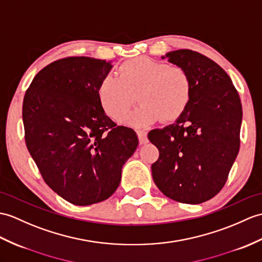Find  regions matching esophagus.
<instances>
[{
  "mask_svg": "<svg viewBox=\"0 0 262 262\" xmlns=\"http://www.w3.org/2000/svg\"><path fill=\"white\" fill-rule=\"evenodd\" d=\"M137 136H138V139H139V144L141 145H144L148 142L147 139V133H146L145 130H137Z\"/></svg>",
  "mask_w": 262,
  "mask_h": 262,
  "instance_id": "obj_1",
  "label": "esophagus"
}]
</instances>
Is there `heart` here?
<instances>
[{"label":"heart","instance_id":"obj_1","mask_svg":"<svg viewBox=\"0 0 262 262\" xmlns=\"http://www.w3.org/2000/svg\"><path fill=\"white\" fill-rule=\"evenodd\" d=\"M118 78L107 75L98 86V99L109 117L121 123L144 126L163 118H180L190 105L193 84L188 72L182 67L147 57H139L121 63ZM141 101L130 115H123L136 100Z\"/></svg>","mask_w":262,"mask_h":262}]
</instances>
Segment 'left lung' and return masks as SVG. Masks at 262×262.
I'll return each mask as SVG.
<instances>
[{
  "label": "left lung",
  "instance_id": "left-lung-1",
  "mask_svg": "<svg viewBox=\"0 0 262 262\" xmlns=\"http://www.w3.org/2000/svg\"><path fill=\"white\" fill-rule=\"evenodd\" d=\"M162 59L188 72L193 91L174 124L148 133L160 150L151 175L164 195L200 204L222 190L239 153L240 97L227 72L203 54L181 49Z\"/></svg>",
  "mask_w": 262,
  "mask_h": 262
}]
</instances>
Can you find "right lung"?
I'll return each instance as SVG.
<instances>
[{
	"instance_id": "add662e5",
	"label": "right lung",
	"mask_w": 262,
	"mask_h": 262,
	"mask_svg": "<svg viewBox=\"0 0 262 262\" xmlns=\"http://www.w3.org/2000/svg\"><path fill=\"white\" fill-rule=\"evenodd\" d=\"M112 68L89 57L60 59L39 71L24 95L29 153L48 186L75 205L112 196L138 146L136 133L115 124L99 102V82Z\"/></svg>"
}]
</instances>
